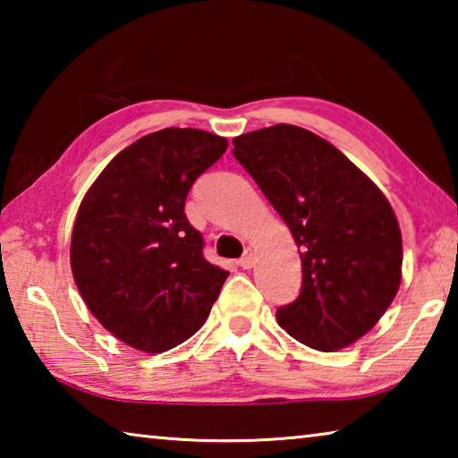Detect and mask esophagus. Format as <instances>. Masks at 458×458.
Returning <instances> with one entry per match:
<instances>
[{"label": "esophagus", "instance_id": "34e87169", "mask_svg": "<svg viewBox=\"0 0 458 458\" xmlns=\"http://www.w3.org/2000/svg\"><path fill=\"white\" fill-rule=\"evenodd\" d=\"M238 267H242V268H252L254 267L252 248H244V254H242V259L238 260Z\"/></svg>", "mask_w": 458, "mask_h": 458}]
</instances>
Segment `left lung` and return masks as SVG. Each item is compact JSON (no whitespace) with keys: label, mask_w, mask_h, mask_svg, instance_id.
<instances>
[{"label":"left lung","mask_w":458,"mask_h":458,"mask_svg":"<svg viewBox=\"0 0 458 458\" xmlns=\"http://www.w3.org/2000/svg\"><path fill=\"white\" fill-rule=\"evenodd\" d=\"M232 143L301 248V293L278 307V325L319 352L366 335L396 297L402 275V234L384 193L307 129L281 123Z\"/></svg>","instance_id":"left-lung-1"}]
</instances>
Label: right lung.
<instances>
[{"mask_svg": "<svg viewBox=\"0 0 458 458\" xmlns=\"http://www.w3.org/2000/svg\"><path fill=\"white\" fill-rule=\"evenodd\" d=\"M226 147L208 131H155L125 147L82 199L71 244L76 286L103 327L135 350L190 339L226 281L183 212L193 182Z\"/></svg>", "mask_w": 458, "mask_h": 458, "instance_id": "right-lung-1", "label": "right lung"}]
</instances>
